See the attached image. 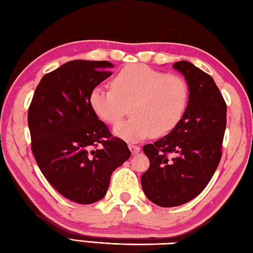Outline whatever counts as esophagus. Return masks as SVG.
Masks as SVG:
<instances>
[{
  "label": "esophagus",
  "mask_w": 253,
  "mask_h": 253,
  "mask_svg": "<svg viewBox=\"0 0 253 253\" xmlns=\"http://www.w3.org/2000/svg\"><path fill=\"white\" fill-rule=\"evenodd\" d=\"M128 149H130L132 154H137L141 150V147L139 145H133V144H128Z\"/></svg>",
  "instance_id": "34e87169"
}]
</instances>
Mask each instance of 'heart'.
Listing matches in <instances>:
<instances>
[{
	"mask_svg": "<svg viewBox=\"0 0 253 253\" xmlns=\"http://www.w3.org/2000/svg\"><path fill=\"white\" fill-rule=\"evenodd\" d=\"M189 89L184 79L142 65L122 68L112 88L97 85L90 92V104L108 125H117L128 111L131 118L114 127L126 141H140L169 133L187 109Z\"/></svg>",
	"mask_w": 253,
	"mask_h": 253,
	"instance_id": "b5f03b06",
	"label": "heart"
}]
</instances>
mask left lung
<instances>
[{
    "instance_id": "1",
    "label": "left lung",
    "mask_w": 253,
    "mask_h": 253,
    "mask_svg": "<svg viewBox=\"0 0 253 253\" xmlns=\"http://www.w3.org/2000/svg\"><path fill=\"white\" fill-rule=\"evenodd\" d=\"M173 67L189 85L187 109L168 135L143 146L150 160L143 192L161 207L179 206L203 192L220 162L227 123L226 101L211 76L185 60Z\"/></svg>"
}]
</instances>
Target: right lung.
Returning <instances> with one entry per match:
<instances>
[{"instance_id": "right-lung-1", "label": "right lung", "mask_w": 253, "mask_h": 253, "mask_svg": "<svg viewBox=\"0 0 253 253\" xmlns=\"http://www.w3.org/2000/svg\"><path fill=\"white\" fill-rule=\"evenodd\" d=\"M107 60H71L46 74L28 108L32 151L57 192L78 204L106 195L112 171L131 156L90 104V92L112 73Z\"/></svg>"}]
</instances>
